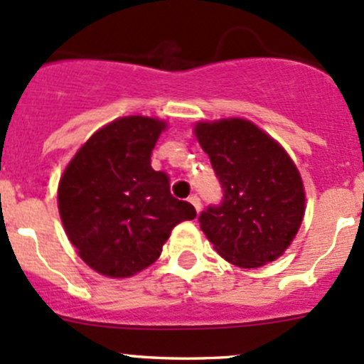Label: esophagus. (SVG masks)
I'll return each instance as SVG.
<instances>
[{"label":"esophagus","instance_id":"esophagus-1","mask_svg":"<svg viewBox=\"0 0 364 364\" xmlns=\"http://www.w3.org/2000/svg\"><path fill=\"white\" fill-rule=\"evenodd\" d=\"M188 203L193 205V208H196V211L199 213L200 211V199L197 196H190L188 197Z\"/></svg>","mask_w":364,"mask_h":364}]
</instances>
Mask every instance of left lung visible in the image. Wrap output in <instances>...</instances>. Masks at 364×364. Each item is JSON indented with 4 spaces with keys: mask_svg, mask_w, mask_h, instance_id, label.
Wrapping results in <instances>:
<instances>
[{
    "mask_svg": "<svg viewBox=\"0 0 364 364\" xmlns=\"http://www.w3.org/2000/svg\"><path fill=\"white\" fill-rule=\"evenodd\" d=\"M193 134L223 188L222 205L199 216L200 230L227 262L266 266L294 241L306 193L294 160L267 132L245 117L197 121Z\"/></svg>",
    "mask_w": 364,
    "mask_h": 364,
    "instance_id": "8db88e82",
    "label": "left lung"
}]
</instances>
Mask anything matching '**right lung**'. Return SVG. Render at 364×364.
Returning <instances> with one entry per match:
<instances>
[{
    "label": "right lung",
    "instance_id": "1",
    "mask_svg": "<svg viewBox=\"0 0 364 364\" xmlns=\"http://www.w3.org/2000/svg\"><path fill=\"white\" fill-rule=\"evenodd\" d=\"M167 123L123 116L98 128L79 149L58 185V209L80 259L109 278H130L151 266L172 229L197 216L171 196L151 151Z\"/></svg>",
    "mask_w": 364,
    "mask_h": 364
}]
</instances>
